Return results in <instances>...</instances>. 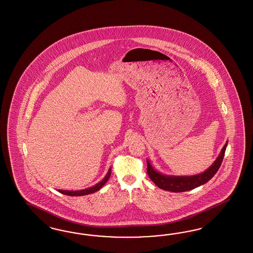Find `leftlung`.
<instances>
[{
	"label": "left lung",
	"mask_w": 253,
	"mask_h": 253,
	"mask_svg": "<svg viewBox=\"0 0 253 253\" xmlns=\"http://www.w3.org/2000/svg\"><path fill=\"white\" fill-rule=\"evenodd\" d=\"M228 146V141L215 159V161L212 163L211 167H209L205 171L196 174L192 176H174V175H166L161 172L157 171L152 166L151 162L147 159V172L149 177L151 178L152 182H154L159 188L170 191V192H184L192 190L196 187H199L202 184L206 183L210 181L214 174L217 172L218 169L221 166V163L224 158V153L226 151V148Z\"/></svg>",
	"instance_id": "left-lung-1"
}]
</instances>
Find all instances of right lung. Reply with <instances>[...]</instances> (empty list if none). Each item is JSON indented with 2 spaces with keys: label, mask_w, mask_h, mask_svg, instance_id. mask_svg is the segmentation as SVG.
Returning a JSON list of instances; mask_svg holds the SVG:
<instances>
[{
  "label": "right lung",
  "mask_w": 253,
  "mask_h": 253,
  "mask_svg": "<svg viewBox=\"0 0 253 253\" xmlns=\"http://www.w3.org/2000/svg\"><path fill=\"white\" fill-rule=\"evenodd\" d=\"M110 175H111V168L109 169L108 172L106 173L105 177L101 180V182H98L97 184H95L94 186H91L88 188H85V189H82V190H76V191H71V190H61L58 189L57 191L58 192L62 193L64 195H68V196H84V195H88V194H92V193L97 192L101 189V187L107 182V181L109 180L110 178Z\"/></svg>",
  "instance_id": "right-lung-1"
}]
</instances>
